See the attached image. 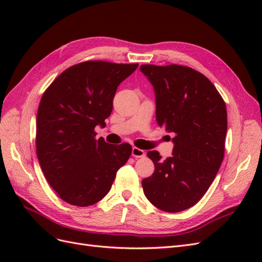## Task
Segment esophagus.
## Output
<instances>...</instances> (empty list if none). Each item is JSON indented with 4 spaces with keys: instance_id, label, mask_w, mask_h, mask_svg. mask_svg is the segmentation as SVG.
Returning a JSON list of instances; mask_svg holds the SVG:
<instances>
[{
    "instance_id": "obj_1",
    "label": "esophagus",
    "mask_w": 262,
    "mask_h": 262,
    "mask_svg": "<svg viewBox=\"0 0 262 262\" xmlns=\"http://www.w3.org/2000/svg\"><path fill=\"white\" fill-rule=\"evenodd\" d=\"M132 156H133V157H137V158L144 157V156H145V152H144L143 149H141V148L132 147Z\"/></svg>"
}]
</instances>
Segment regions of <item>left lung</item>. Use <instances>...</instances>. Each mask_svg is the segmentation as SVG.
<instances>
[{"mask_svg":"<svg viewBox=\"0 0 262 262\" xmlns=\"http://www.w3.org/2000/svg\"><path fill=\"white\" fill-rule=\"evenodd\" d=\"M140 70L154 87L158 125L173 136L171 157L162 161L157 150L147 152L155 170L142 187L156 208L184 211L201 200L223 162L225 102L209 78L191 68L143 64Z\"/></svg>","mask_w":262,"mask_h":262,"instance_id":"left-lung-1","label":"left lung"}]
</instances>
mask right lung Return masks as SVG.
Returning a JSON list of instances; mask_svg holds the SVG:
<instances>
[{"mask_svg": "<svg viewBox=\"0 0 262 262\" xmlns=\"http://www.w3.org/2000/svg\"><path fill=\"white\" fill-rule=\"evenodd\" d=\"M139 64L85 61L67 69L43 93L36 119V150L43 175L63 201L89 207L112 188L132 153L128 143L96 139L118 86Z\"/></svg>", "mask_w": 262, "mask_h": 262, "instance_id": "right-lung-1", "label": "right lung"}]
</instances>
